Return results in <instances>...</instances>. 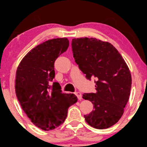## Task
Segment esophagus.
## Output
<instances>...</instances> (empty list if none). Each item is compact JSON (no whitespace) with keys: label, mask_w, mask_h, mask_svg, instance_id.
<instances>
[{"label":"esophagus","mask_w":147,"mask_h":147,"mask_svg":"<svg viewBox=\"0 0 147 147\" xmlns=\"http://www.w3.org/2000/svg\"><path fill=\"white\" fill-rule=\"evenodd\" d=\"M75 95L77 97V98H78L79 100H81V99H82V95L80 92H75Z\"/></svg>","instance_id":"esophagus-1"}]
</instances>
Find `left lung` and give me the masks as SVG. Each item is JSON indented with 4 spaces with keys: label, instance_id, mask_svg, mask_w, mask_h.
<instances>
[{
    "label": "left lung",
    "instance_id": "8db88e82",
    "mask_svg": "<svg viewBox=\"0 0 147 147\" xmlns=\"http://www.w3.org/2000/svg\"><path fill=\"white\" fill-rule=\"evenodd\" d=\"M72 50L86 78L95 79V93L83 95L94 105L84 115L86 122L97 129L111 127L122 116L131 92L132 80L125 61L112 44L95 38H74Z\"/></svg>",
    "mask_w": 147,
    "mask_h": 147
}]
</instances>
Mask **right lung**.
Here are the masks:
<instances>
[{"label":"right lung","instance_id":"right-lung-1","mask_svg":"<svg viewBox=\"0 0 147 147\" xmlns=\"http://www.w3.org/2000/svg\"><path fill=\"white\" fill-rule=\"evenodd\" d=\"M68 46L66 38L43 42L25 55L16 70L18 102L31 122L44 131L63 123L68 108L77 102V96L63 93L60 84L53 82L55 60Z\"/></svg>","mask_w":147,"mask_h":147}]
</instances>
